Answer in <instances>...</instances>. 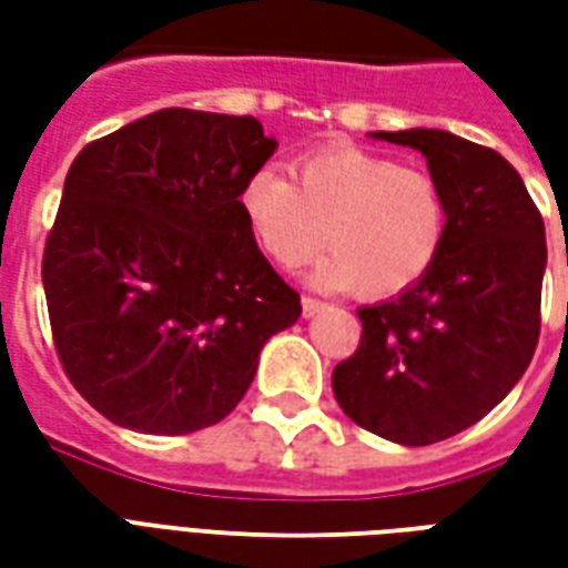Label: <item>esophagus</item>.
Instances as JSON below:
<instances>
[{"mask_svg":"<svg viewBox=\"0 0 568 568\" xmlns=\"http://www.w3.org/2000/svg\"><path fill=\"white\" fill-rule=\"evenodd\" d=\"M301 307H304V316H316L320 310H325V304H322L320 297L304 295V297H301Z\"/></svg>","mask_w":568,"mask_h":568,"instance_id":"1","label":"esophagus"}]
</instances>
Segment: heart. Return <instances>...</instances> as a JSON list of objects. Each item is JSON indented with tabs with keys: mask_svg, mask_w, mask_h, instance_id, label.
Returning <instances> with one entry per match:
<instances>
[{
	"mask_svg": "<svg viewBox=\"0 0 568 568\" xmlns=\"http://www.w3.org/2000/svg\"><path fill=\"white\" fill-rule=\"evenodd\" d=\"M240 215L261 252L283 271L316 267L325 288L393 297L438 261L450 206L438 179L374 151L322 149L295 163V182L258 166L240 187Z\"/></svg>",
	"mask_w": 568,
	"mask_h": 568,
	"instance_id": "obj_1",
	"label": "heart"
}]
</instances>
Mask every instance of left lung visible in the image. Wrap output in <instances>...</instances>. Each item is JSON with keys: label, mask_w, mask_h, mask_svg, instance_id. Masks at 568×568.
Instances as JSON below:
<instances>
[{"label": "left lung", "mask_w": 568, "mask_h": 568, "mask_svg": "<svg viewBox=\"0 0 568 568\" xmlns=\"http://www.w3.org/2000/svg\"><path fill=\"white\" fill-rule=\"evenodd\" d=\"M374 136L426 154L450 224L419 283L358 310L362 341L332 389L356 426L426 447L475 426L524 377L541 328L545 222L499 151L447 130Z\"/></svg>", "instance_id": "1"}]
</instances>
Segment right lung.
<instances>
[{"label":"right lung","mask_w":568,"mask_h":568,"mask_svg":"<svg viewBox=\"0 0 568 568\" xmlns=\"http://www.w3.org/2000/svg\"><path fill=\"white\" fill-rule=\"evenodd\" d=\"M273 151L252 115L161 109L72 161L42 283L60 365L105 419L145 435L219 423L297 322L301 295L236 203Z\"/></svg>","instance_id":"right-lung-1"}]
</instances>
